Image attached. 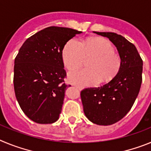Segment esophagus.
<instances>
[{
  "label": "esophagus",
  "instance_id": "34e87169",
  "mask_svg": "<svg viewBox=\"0 0 151 151\" xmlns=\"http://www.w3.org/2000/svg\"><path fill=\"white\" fill-rule=\"evenodd\" d=\"M75 87L76 88H78V90H82V87H79V86H77V85H76V86H75Z\"/></svg>",
  "mask_w": 151,
  "mask_h": 151
}]
</instances>
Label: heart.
<instances>
[{"label":"heart","instance_id":"obj_1","mask_svg":"<svg viewBox=\"0 0 151 151\" xmlns=\"http://www.w3.org/2000/svg\"><path fill=\"white\" fill-rule=\"evenodd\" d=\"M63 61L69 70L78 69L85 59L91 58L88 63V69L70 73L68 79L71 83L80 86H90L97 82H109L115 78L121 68L120 56L109 40L93 37L80 43L71 39L64 46Z\"/></svg>","mask_w":151,"mask_h":151}]
</instances>
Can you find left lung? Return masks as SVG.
<instances>
[{"instance_id": "left-lung-1", "label": "left lung", "mask_w": 151, "mask_h": 151, "mask_svg": "<svg viewBox=\"0 0 151 151\" xmlns=\"http://www.w3.org/2000/svg\"><path fill=\"white\" fill-rule=\"evenodd\" d=\"M109 38L121 57L120 70L110 82L81 91L85 116L91 122L110 125L122 119L134 104L142 82L143 61L137 48L123 36L94 32Z\"/></svg>"}]
</instances>
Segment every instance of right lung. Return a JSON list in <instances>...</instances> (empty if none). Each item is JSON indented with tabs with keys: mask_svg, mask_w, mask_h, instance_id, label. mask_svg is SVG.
<instances>
[{
	"mask_svg": "<svg viewBox=\"0 0 151 151\" xmlns=\"http://www.w3.org/2000/svg\"><path fill=\"white\" fill-rule=\"evenodd\" d=\"M81 33L50 26L31 36L19 50L14 61V91L22 110L33 122L58 120L68 87L63 83L66 73L63 50L68 41Z\"/></svg>",
	"mask_w": 151,
	"mask_h": 151,
	"instance_id": "add662e5",
	"label": "right lung"
}]
</instances>
